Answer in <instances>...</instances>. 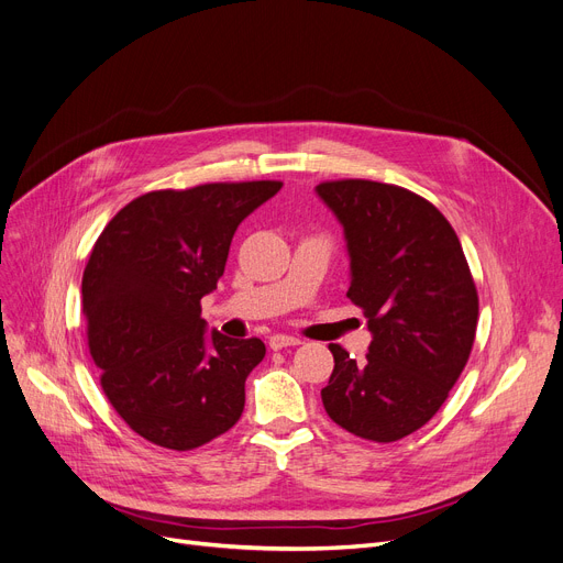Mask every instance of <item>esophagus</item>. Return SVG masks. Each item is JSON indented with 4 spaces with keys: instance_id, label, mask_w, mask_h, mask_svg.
<instances>
[{
    "instance_id": "esophagus-1",
    "label": "esophagus",
    "mask_w": 563,
    "mask_h": 563,
    "mask_svg": "<svg viewBox=\"0 0 563 563\" xmlns=\"http://www.w3.org/2000/svg\"><path fill=\"white\" fill-rule=\"evenodd\" d=\"M295 345H301V340L295 338V335H285V333H276L268 338V347H272L274 352L278 350H285V347H295Z\"/></svg>"
}]
</instances>
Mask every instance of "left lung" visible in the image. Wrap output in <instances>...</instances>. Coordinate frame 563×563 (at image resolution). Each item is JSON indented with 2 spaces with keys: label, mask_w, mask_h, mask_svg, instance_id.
<instances>
[{
  "label": "left lung",
  "mask_w": 563,
  "mask_h": 563,
  "mask_svg": "<svg viewBox=\"0 0 563 563\" xmlns=\"http://www.w3.org/2000/svg\"><path fill=\"white\" fill-rule=\"evenodd\" d=\"M317 195L345 228L347 297L368 317L363 361L329 345L322 402L333 423L388 444L423 428L467 365L478 295L451 223L421 195L368 179L322 181Z\"/></svg>",
  "instance_id": "8db88e82"
}]
</instances>
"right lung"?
<instances>
[{
  "label": "right lung",
  "instance_id": "right-lung-1",
  "mask_svg": "<svg viewBox=\"0 0 563 563\" xmlns=\"http://www.w3.org/2000/svg\"><path fill=\"white\" fill-rule=\"evenodd\" d=\"M283 181H218L144 192L96 239L82 276L87 345L124 423L163 449L228 432L264 358L260 338L205 335L202 297L225 272L239 223Z\"/></svg>",
  "mask_w": 563,
  "mask_h": 563
}]
</instances>
